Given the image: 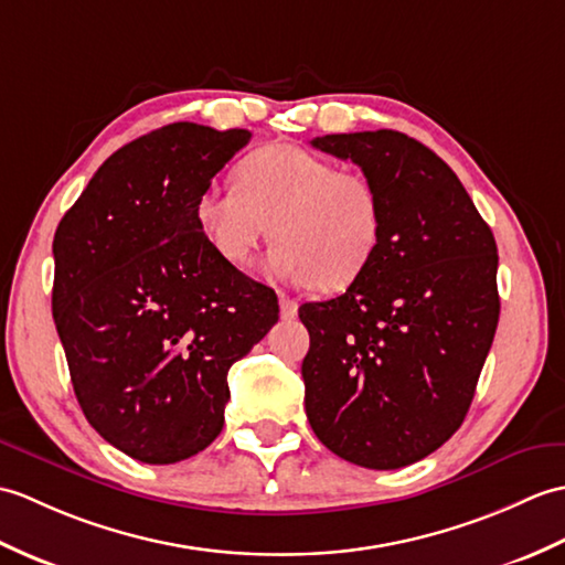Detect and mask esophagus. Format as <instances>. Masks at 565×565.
Here are the masks:
<instances>
[{
    "label": "esophagus",
    "instance_id": "obj_1",
    "mask_svg": "<svg viewBox=\"0 0 565 565\" xmlns=\"http://www.w3.org/2000/svg\"><path fill=\"white\" fill-rule=\"evenodd\" d=\"M280 317L285 321H290L297 317V302L295 299H287V297H280Z\"/></svg>",
    "mask_w": 565,
    "mask_h": 565
}]
</instances>
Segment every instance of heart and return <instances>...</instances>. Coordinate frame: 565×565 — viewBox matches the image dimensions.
I'll list each match as a JSON object with an SVG mask.
<instances>
[{"instance_id": "1", "label": "heart", "mask_w": 565, "mask_h": 565, "mask_svg": "<svg viewBox=\"0 0 565 565\" xmlns=\"http://www.w3.org/2000/svg\"><path fill=\"white\" fill-rule=\"evenodd\" d=\"M193 220L230 266L248 263L270 222L278 239L266 256L270 278L333 292L370 266L382 234V198L362 173L338 171L307 149L268 145L236 164L234 188H205Z\"/></svg>"}]
</instances>
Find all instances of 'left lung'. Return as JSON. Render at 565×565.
Here are the masks:
<instances>
[{"label": "left lung", "mask_w": 565, "mask_h": 565, "mask_svg": "<svg viewBox=\"0 0 565 565\" xmlns=\"http://www.w3.org/2000/svg\"><path fill=\"white\" fill-rule=\"evenodd\" d=\"M311 147L374 183L382 234L341 297L299 307L307 418L345 461L408 467L471 406L500 315L493 232L457 173L404 132L323 135Z\"/></svg>", "instance_id": "8db88e82"}]
</instances>
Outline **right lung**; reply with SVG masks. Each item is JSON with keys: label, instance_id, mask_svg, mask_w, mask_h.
Listing matches in <instances>:
<instances>
[{"label": "right lung", "instance_id": "1", "mask_svg": "<svg viewBox=\"0 0 565 565\" xmlns=\"http://www.w3.org/2000/svg\"><path fill=\"white\" fill-rule=\"evenodd\" d=\"M248 130L171 122L113 152L60 220L53 319L92 428L128 457L173 463L215 440L227 372L278 321L270 287L224 263L195 198Z\"/></svg>", "mask_w": 565, "mask_h": 565}]
</instances>
